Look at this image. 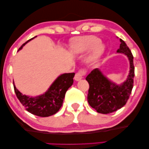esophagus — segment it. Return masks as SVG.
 <instances>
[{"label": "esophagus", "instance_id": "1", "mask_svg": "<svg viewBox=\"0 0 149 149\" xmlns=\"http://www.w3.org/2000/svg\"><path fill=\"white\" fill-rule=\"evenodd\" d=\"M86 71L84 69L80 70L79 71L75 74L74 79L77 81H80L82 78H83V76L86 74Z\"/></svg>", "mask_w": 149, "mask_h": 149}]
</instances>
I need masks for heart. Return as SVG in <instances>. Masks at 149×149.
I'll return each instance as SVG.
<instances>
[{
  "instance_id": "heart-1",
  "label": "heart",
  "mask_w": 149,
  "mask_h": 149,
  "mask_svg": "<svg viewBox=\"0 0 149 149\" xmlns=\"http://www.w3.org/2000/svg\"><path fill=\"white\" fill-rule=\"evenodd\" d=\"M70 48L75 53H83L91 49L89 60L95 62L100 58L105 50L101 40L95 36H82L74 37L71 40Z\"/></svg>"
}]
</instances>
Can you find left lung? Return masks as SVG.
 <instances>
[{"mask_svg":"<svg viewBox=\"0 0 149 149\" xmlns=\"http://www.w3.org/2000/svg\"><path fill=\"white\" fill-rule=\"evenodd\" d=\"M120 41V48L117 52L124 54L130 62V71L127 80L121 85H117L107 79L98 68L93 69L86 77L90 85L88 102L99 113H113L125 105L133 88V56L126 43L122 39Z\"/></svg>","mask_w":149,"mask_h":149,"instance_id":"obj_1","label":"left lung"}]
</instances>
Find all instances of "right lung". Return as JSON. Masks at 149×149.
I'll use <instances>...</instances> for the list:
<instances>
[{
	"mask_svg": "<svg viewBox=\"0 0 149 149\" xmlns=\"http://www.w3.org/2000/svg\"><path fill=\"white\" fill-rule=\"evenodd\" d=\"M34 38L24 43L18 50H21L22 47ZM74 75L75 73L61 75L56 79L45 93L36 97H30L23 95L16 88L13 83L15 92L18 99L26 107L28 112L41 117L49 116L54 115L61 108L66 91L74 83L73 78Z\"/></svg>",
	"mask_w": 149,
	"mask_h": 149,
	"instance_id": "right-lung-1",
	"label": "right lung"
}]
</instances>
